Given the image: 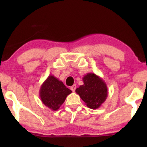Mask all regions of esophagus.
<instances>
[{"instance_id":"1","label":"esophagus","mask_w":147,"mask_h":147,"mask_svg":"<svg viewBox=\"0 0 147 147\" xmlns=\"http://www.w3.org/2000/svg\"><path fill=\"white\" fill-rule=\"evenodd\" d=\"M76 88V86L75 85V84H74V85H73V86H72L71 87V90L73 91V92L75 91Z\"/></svg>"}]
</instances>
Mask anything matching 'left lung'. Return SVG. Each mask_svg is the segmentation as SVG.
<instances>
[{
    "instance_id": "1",
    "label": "left lung",
    "mask_w": 147,
    "mask_h": 147,
    "mask_svg": "<svg viewBox=\"0 0 147 147\" xmlns=\"http://www.w3.org/2000/svg\"><path fill=\"white\" fill-rule=\"evenodd\" d=\"M84 84L76 89L86 105L91 109H97L108 96V88L105 82L94 73H89L82 78Z\"/></svg>"
}]
</instances>
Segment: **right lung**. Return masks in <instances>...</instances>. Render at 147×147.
<instances>
[{
  "mask_svg": "<svg viewBox=\"0 0 147 147\" xmlns=\"http://www.w3.org/2000/svg\"><path fill=\"white\" fill-rule=\"evenodd\" d=\"M71 93L72 91L61 81L53 75H49L41 86L39 96L45 106L51 110L57 111Z\"/></svg>",
  "mask_w": 147,
  "mask_h": 147,
  "instance_id": "1",
  "label": "right lung"
}]
</instances>
